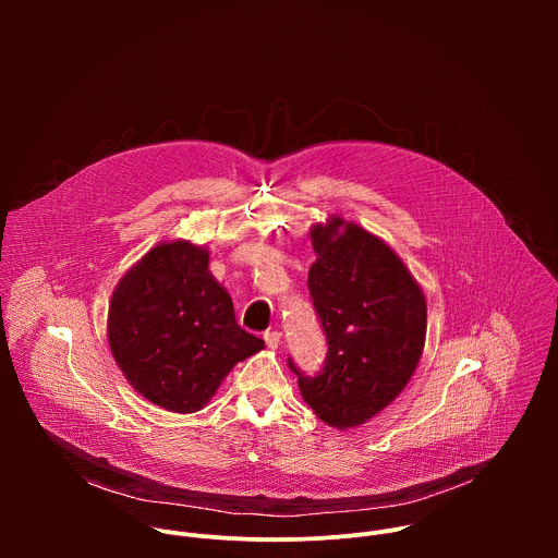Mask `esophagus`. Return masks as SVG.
<instances>
[{"label":"esophagus","mask_w":558,"mask_h":558,"mask_svg":"<svg viewBox=\"0 0 558 558\" xmlns=\"http://www.w3.org/2000/svg\"><path fill=\"white\" fill-rule=\"evenodd\" d=\"M265 342H267L269 349H278V344H280V333H278V331H267V333H265Z\"/></svg>","instance_id":"1"}]
</instances>
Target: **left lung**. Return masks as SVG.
<instances>
[{"label": "left lung", "mask_w": 558, "mask_h": 558, "mask_svg": "<svg viewBox=\"0 0 558 558\" xmlns=\"http://www.w3.org/2000/svg\"><path fill=\"white\" fill-rule=\"evenodd\" d=\"M308 291L327 336V362L298 375L302 400L347 430L384 411L413 377L426 342V298L381 238L331 216L311 225Z\"/></svg>", "instance_id": "8db88e82"}]
</instances>
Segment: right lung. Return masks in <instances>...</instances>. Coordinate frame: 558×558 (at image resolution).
<instances>
[{
  "instance_id": "obj_1",
  "label": "right lung",
  "mask_w": 558,
  "mask_h": 558,
  "mask_svg": "<svg viewBox=\"0 0 558 558\" xmlns=\"http://www.w3.org/2000/svg\"><path fill=\"white\" fill-rule=\"evenodd\" d=\"M190 241L151 247L119 280L108 308L110 351L136 392L172 413L201 411L265 342L235 323L233 302Z\"/></svg>"
}]
</instances>
